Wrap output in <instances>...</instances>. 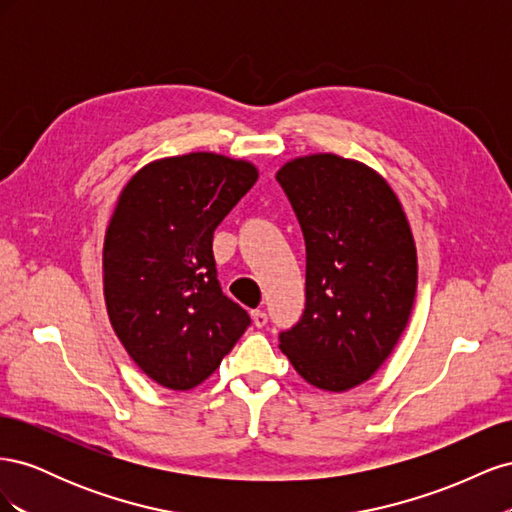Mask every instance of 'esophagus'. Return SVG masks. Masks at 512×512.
<instances>
[{
    "label": "esophagus",
    "instance_id": "34e87169",
    "mask_svg": "<svg viewBox=\"0 0 512 512\" xmlns=\"http://www.w3.org/2000/svg\"><path fill=\"white\" fill-rule=\"evenodd\" d=\"M267 312L265 309H256V312H252V322H254V327H258V329H262L267 324Z\"/></svg>",
    "mask_w": 512,
    "mask_h": 512
}]
</instances>
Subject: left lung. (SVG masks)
Wrapping results in <instances>:
<instances>
[{"mask_svg":"<svg viewBox=\"0 0 512 512\" xmlns=\"http://www.w3.org/2000/svg\"><path fill=\"white\" fill-rule=\"evenodd\" d=\"M305 237V312L280 348L316 389L342 393L389 359L412 314L418 265L397 194L363 162L335 153L277 170Z\"/></svg>","mask_w":512,"mask_h":512,"instance_id":"obj_1","label":"left lung"}]
</instances>
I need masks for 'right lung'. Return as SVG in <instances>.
<instances>
[{
	"label": "right lung",
	"instance_id": "add662e5",
	"mask_svg": "<svg viewBox=\"0 0 512 512\" xmlns=\"http://www.w3.org/2000/svg\"><path fill=\"white\" fill-rule=\"evenodd\" d=\"M258 179L247 160L192 151L145 164L123 185L104 235L108 320L138 369L190 391L250 327L220 288L213 230Z\"/></svg>",
	"mask_w": 512,
	"mask_h": 512
}]
</instances>
